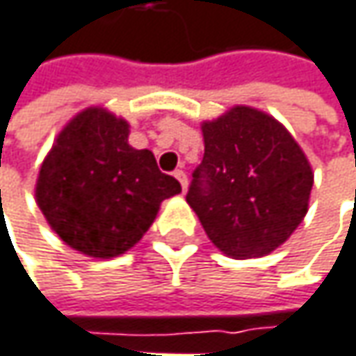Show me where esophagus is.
I'll list each match as a JSON object with an SVG mask.
<instances>
[{"instance_id":"esophagus-1","label":"esophagus","mask_w":356,"mask_h":356,"mask_svg":"<svg viewBox=\"0 0 356 356\" xmlns=\"http://www.w3.org/2000/svg\"><path fill=\"white\" fill-rule=\"evenodd\" d=\"M174 176H176V180L180 182L182 191H186V188H188V178H186V174H184L182 170H176V172H174Z\"/></svg>"}]
</instances>
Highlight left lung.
I'll use <instances>...</instances> for the list:
<instances>
[{"mask_svg":"<svg viewBox=\"0 0 356 356\" xmlns=\"http://www.w3.org/2000/svg\"><path fill=\"white\" fill-rule=\"evenodd\" d=\"M200 129L204 158L186 202L225 255H269L308 213L314 172L304 149L275 117L247 105L202 121Z\"/></svg>","mask_w":356,"mask_h":356,"instance_id":"8db88e82","label":"left lung"}]
</instances>
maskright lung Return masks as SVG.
Instances as JSON below:
<instances>
[{
	"mask_svg": "<svg viewBox=\"0 0 356 356\" xmlns=\"http://www.w3.org/2000/svg\"><path fill=\"white\" fill-rule=\"evenodd\" d=\"M129 123L87 107L56 136L40 165L36 202L50 229L74 251L111 259L152 227L180 182L162 174L149 149L129 145Z\"/></svg>",
	"mask_w": 356,
	"mask_h": 356,
	"instance_id": "obj_1",
	"label": "right lung"
}]
</instances>
